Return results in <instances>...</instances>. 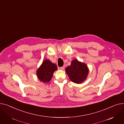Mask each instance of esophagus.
<instances>
[{
  "label": "esophagus",
  "instance_id": "1",
  "mask_svg": "<svg viewBox=\"0 0 124 124\" xmlns=\"http://www.w3.org/2000/svg\"><path fill=\"white\" fill-rule=\"evenodd\" d=\"M60 69H61V70H64V66H63V67H60Z\"/></svg>",
  "mask_w": 124,
  "mask_h": 124
}]
</instances>
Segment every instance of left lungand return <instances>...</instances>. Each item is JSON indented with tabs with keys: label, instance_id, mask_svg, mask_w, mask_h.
I'll list each match as a JSON object with an SVG mask.
<instances>
[{
	"label": "left lung",
	"instance_id": "obj_1",
	"mask_svg": "<svg viewBox=\"0 0 124 124\" xmlns=\"http://www.w3.org/2000/svg\"><path fill=\"white\" fill-rule=\"evenodd\" d=\"M65 71L71 81L76 84L84 82L89 73L86 65L76 59L72 61L70 66L65 69Z\"/></svg>",
	"mask_w": 124,
	"mask_h": 124
}]
</instances>
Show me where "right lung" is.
<instances>
[{"instance_id":"right-lung-1","label":"right lung","mask_w":124,"mask_h":124,"mask_svg":"<svg viewBox=\"0 0 124 124\" xmlns=\"http://www.w3.org/2000/svg\"><path fill=\"white\" fill-rule=\"evenodd\" d=\"M57 70V67L56 64L46 60L42 62L37 70L38 77L41 82L48 83L52 78L54 71Z\"/></svg>"}]
</instances>
